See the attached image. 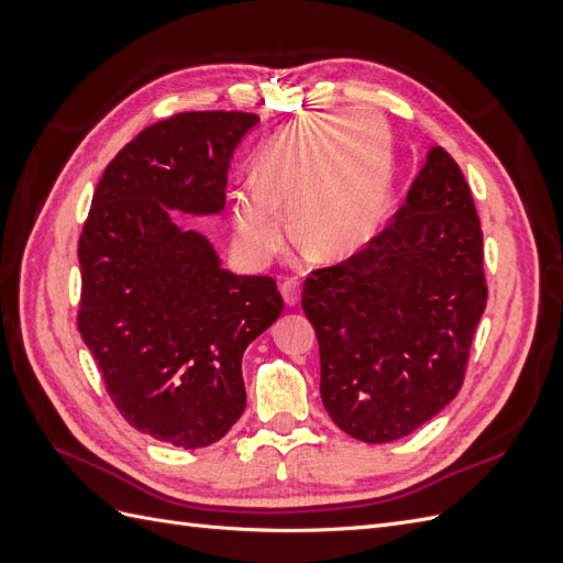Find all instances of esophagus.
Segmentation results:
<instances>
[{"instance_id": "esophagus-1", "label": "esophagus", "mask_w": 563, "mask_h": 563, "mask_svg": "<svg viewBox=\"0 0 563 563\" xmlns=\"http://www.w3.org/2000/svg\"><path fill=\"white\" fill-rule=\"evenodd\" d=\"M282 296H284V300H286V305H298L300 302V282L298 279H294V277H288V279H284V284H282Z\"/></svg>"}]
</instances>
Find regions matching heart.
I'll list each match as a JSON object with an SVG mask.
<instances>
[{"instance_id": "1", "label": "heart", "mask_w": 563, "mask_h": 563, "mask_svg": "<svg viewBox=\"0 0 563 563\" xmlns=\"http://www.w3.org/2000/svg\"><path fill=\"white\" fill-rule=\"evenodd\" d=\"M391 185L389 129L373 112L300 119L267 143L255 185L232 195L242 255L267 265L282 251L291 216L296 242L319 261H345L378 232Z\"/></svg>"}]
</instances>
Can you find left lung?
Listing matches in <instances>:
<instances>
[{"label": "left lung", "mask_w": 563, "mask_h": 563, "mask_svg": "<svg viewBox=\"0 0 563 563\" xmlns=\"http://www.w3.org/2000/svg\"><path fill=\"white\" fill-rule=\"evenodd\" d=\"M486 300L472 190L432 147L395 218L360 253L305 279L321 401L338 428L387 444L432 420L465 383Z\"/></svg>", "instance_id": "obj_1"}]
</instances>
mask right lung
Segmentation results:
<instances>
[{
    "label": "right lung",
    "mask_w": 563,
    "mask_h": 563,
    "mask_svg": "<svg viewBox=\"0 0 563 563\" xmlns=\"http://www.w3.org/2000/svg\"><path fill=\"white\" fill-rule=\"evenodd\" d=\"M251 112H180L117 152L79 234L77 329L117 411L183 449L223 439L246 408L244 350L284 310L272 277L220 267L172 211L225 207L234 147Z\"/></svg>",
    "instance_id": "obj_1"
}]
</instances>
